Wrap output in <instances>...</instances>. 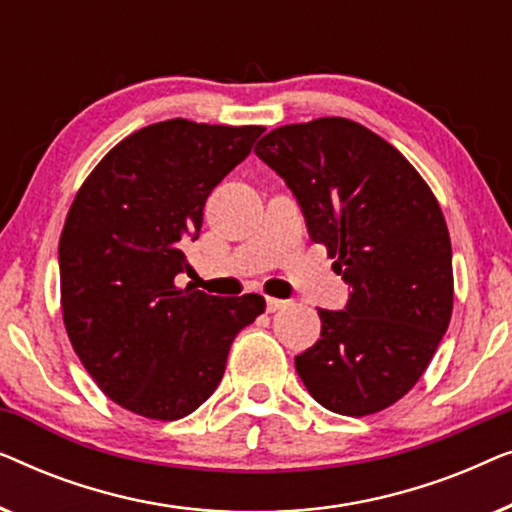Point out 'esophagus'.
Instances as JSON below:
<instances>
[{"mask_svg": "<svg viewBox=\"0 0 512 512\" xmlns=\"http://www.w3.org/2000/svg\"><path fill=\"white\" fill-rule=\"evenodd\" d=\"M265 307H268V312H277V310H282V307H286V300H282V298H265Z\"/></svg>", "mask_w": 512, "mask_h": 512, "instance_id": "obj_1", "label": "esophagus"}]
</instances>
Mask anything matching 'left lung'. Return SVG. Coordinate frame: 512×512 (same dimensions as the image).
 <instances>
[{
	"mask_svg": "<svg viewBox=\"0 0 512 512\" xmlns=\"http://www.w3.org/2000/svg\"><path fill=\"white\" fill-rule=\"evenodd\" d=\"M254 153L286 181L307 233L352 286L345 310H319L321 338L296 356L300 380L326 410L375 415L415 387L450 326L443 209L401 151L349 118L282 125Z\"/></svg>",
	"mask_w": 512,
	"mask_h": 512,
	"instance_id": "obj_1",
	"label": "left lung"
}]
</instances>
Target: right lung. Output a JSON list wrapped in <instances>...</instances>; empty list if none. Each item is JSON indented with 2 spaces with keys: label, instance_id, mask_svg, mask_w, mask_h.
Here are the masks:
<instances>
[{
  "label": "right lung",
  "instance_id": "obj_1",
  "mask_svg": "<svg viewBox=\"0 0 512 512\" xmlns=\"http://www.w3.org/2000/svg\"><path fill=\"white\" fill-rule=\"evenodd\" d=\"M261 125L153 123L118 142L83 181L60 235V307L69 342L102 394L139 417L198 410L235 335L265 298L177 286L184 244L214 186L249 156Z\"/></svg>",
  "mask_w": 512,
  "mask_h": 512
}]
</instances>
